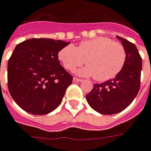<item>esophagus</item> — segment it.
Segmentation results:
<instances>
[{"mask_svg":"<svg viewBox=\"0 0 151 151\" xmlns=\"http://www.w3.org/2000/svg\"><path fill=\"white\" fill-rule=\"evenodd\" d=\"M73 80H74V82H83V80H81V79H79V78H74Z\"/></svg>","mask_w":151,"mask_h":151,"instance_id":"esophagus-1","label":"esophagus"}]
</instances>
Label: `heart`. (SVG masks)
Returning a JSON list of instances; mask_svg holds the SVG:
<instances>
[{
  "label": "heart",
  "mask_w": 151,
  "mask_h": 151,
  "mask_svg": "<svg viewBox=\"0 0 151 151\" xmlns=\"http://www.w3.org/2000/svg\"><path fill=\"white\" fill-rule=\"evenodd\" d=\"M59 60L68 71H73L83 63L88 64L79 75L91 76L99 81L114 78L123 69L127 52L123 45L111 39L99 37L80 42L76 47L68 45L58 53Z\"/></svg>",
  "instance_id": "heart-1"
}]
</instances>
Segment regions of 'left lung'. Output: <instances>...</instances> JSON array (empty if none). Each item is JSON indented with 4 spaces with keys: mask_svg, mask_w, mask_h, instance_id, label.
Instances as JSON below:
<instances>
[{
    "mask_svg": "<svg viewBox=\"0 0 151 151\" xmlns=\"http://www.w3.org/2000/svg\"><path fill=\"white\" fill-rule=\"evenodd\" d=\"M121 40L127 52L123 69L112 80L95 83L94 88L86 96L91 107L103 114H114L127 108L138 95L140 88L142 58L138 48L123 37Z\"/></svg>",
    "mask_w": 151,
    "mask_h": 151,
    "instance_id": "left-lung-1",
    "label": "left lung"
}]
</instances>
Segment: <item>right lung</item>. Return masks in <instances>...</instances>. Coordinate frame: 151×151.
<instances>
[{
	"label": "right lung",
	"instance_id": "right-lung-1",
	"mask_svg": "<svg viewBox=\"0 0 151 151\" xmlns=\"http://www.w3.org/2000/svg\"><path fill=\"white\" fill-rule=\"evenodd\" d=\"M69 44L32 38L16 46L8 62V88L24 111L42 115L60 106L72 76L60 65L58 53Z\"/></svg>",
	"mask_w": 151,
	"mask_h": 151
}]
</instances>
